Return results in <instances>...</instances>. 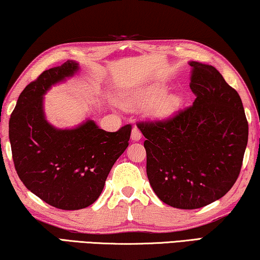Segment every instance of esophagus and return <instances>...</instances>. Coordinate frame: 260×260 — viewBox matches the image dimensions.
Segmentation results:
<instances>
[{
	"label": "esophagus",
	"mask_w": 260,
	"mask_h": 260,
	"mask_svg": "<svg viewBox=\"0 0 260 260\" xmlns=\"http://www.w3.org/2000/svg\"><path fill=\"white\" fill-rule=\"evenodd\" d=\"M142 133H140V130L138 129L137 126H134L133 129V133H131V139L135 140V142H138V140L142 139Z\"/></svg>",
	"instance_id": "obj_1"
}]
</instances>
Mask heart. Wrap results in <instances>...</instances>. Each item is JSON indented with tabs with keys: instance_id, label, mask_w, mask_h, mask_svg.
<instances>
[{
	"instance_id": "heart-1",
	"label": "heart",
	"mask_w": 260,
	"mask_h": 260,
	"mask_svg": "<svg viewBox=\"0 0 260 260\" xmlns=\"http://www.w3.org/2000/svg\"><path fill=\"white\" fill-rule=\"evenodd\" d=\"M164 93V90H161V88H153V90H148L130 98L129 102L135 106H152L158 104L162 99ZM177 104L178 102L175 98H168L158 106V113L160 115H167L172 113L176 108Z\"/></svg>"
}]
</instances>
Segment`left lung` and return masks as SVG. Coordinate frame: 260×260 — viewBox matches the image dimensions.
<instances>
[{"label": "left lung", "mask_w": 260, "mask_h": 260, "mask_svg": "<svg viewBox=\"0 0 260 260\" xmlns=\"http://www.w3.org/2000/svg\"><path fill=\"white\" fill-rule=\"evenodd\" d=\"M190 107L137 125L146 150V173L169 206L194 210L223 197L240 175L249 125L242 100L214 67L190 62Z\"/></svg>", "instance_id": "obj_1"}]
</instances>
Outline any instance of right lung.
<instances>
[{"instance_id":"add662e5","label":"right lung","mask_w":260,"mask_h":260,"mask_svg":"<svg viewBox=\"0 0 260 260\" xmlns=\"http://www.w3.org/2000/svg\"><path fill=\"white\" fill-rule=\"evenodd\" d=\"M78 70L68 61L42 72L17 100L9 121L12 160L24 185L59 210H82L101 193L110 169L129 145L133 125L116 133L93 121L72 130H57L45 120L42 95L53 84Z\"/></svg>"}]
</instances>
